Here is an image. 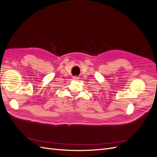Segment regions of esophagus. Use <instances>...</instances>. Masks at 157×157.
<instances>
[{
    "label": "esophagus",
    "instance_id": "obj_1",
    "mask_svg": "<svg viewBox=\"0 0 157 157\" xmlns=\"http://www.w3.org/2000/svg\"><path fill=\"white\" fill-rule=\"evenodd\" d=\"M78 79H79V78L77 77H73V80H78Z\"/></svg>",
    "mask_w": 157,
    "mask_h": 157
}]
</instances>
